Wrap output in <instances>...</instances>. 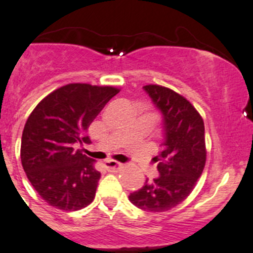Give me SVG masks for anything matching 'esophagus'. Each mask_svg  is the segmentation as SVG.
I'll return each instance as SVG.
<instances>
[{
  "label": "esophagus",
  "instance_id": "esophagus-1",
  "mask_svg": "<svg viewBox=\"0 0 253 253\" xmlns=\"http://www.w3.org/2000/svg\"><path fill=\"white\" fill-rule=\"evenodd\" d=\"M105 167L107 171H117V169H120L122 167V164H120V162L117 161H112V160H108V161L105 162Z\"/></svg>",
  "mask_w": 253,
  "mask_h": 253
}]
</instances>
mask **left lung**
Wrapping results in <instances>:
<instances>
[{
	"label": "left lung",
	"mask_w": 253,
	"mask_h": 253,
	"mask_svg": "<svg viewBox=\"0 0 253 253\" xmlns=\"http://www.w3.org/2000/svg\"><path fill=\"white\" fill-rule=\"evenodd\" d=\"M162 115V151L156 156L159 176L129 193L131 204L143 211L165 212L186 200L206 164L204 120L181 94L159 84L143 86Z\"/></svg>",
	"instance_id": "left-lung-1"
}]
</instances>
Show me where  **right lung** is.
Returning <instances> with one entry per match:
<instances>
[{
	"instance_id": "right-lung-1",
	"label": "right lung",
	"mask_w": 253,
	"mask_h": 253,
	"mask_svg": "<svg viewBox=\"0 0 253 253\" xmlns=\"http://www.w3.org/2000/svg\"><path fill=\"white\" fill-rule=\"evenodd\" d=\"M119 91L110 86L66 84L46 96L27 119L21 161L31 185L48 205L77 211L93 201L101 173L76 145L89 142V124Z\"/></svg>"
}]
</instances>
